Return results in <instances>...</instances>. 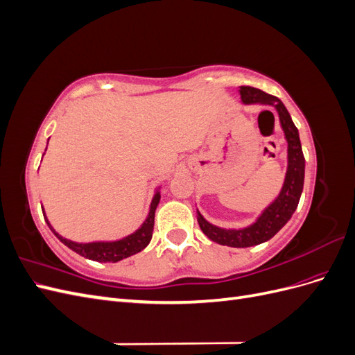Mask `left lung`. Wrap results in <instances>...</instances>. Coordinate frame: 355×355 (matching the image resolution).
I'll return each mask as SVG.
<instances>
[{"label": "left lung", "instance_id": "1", "mask_svg": "<svg viewBox=\"0 0 355 355\" xmlns=\"http://www.w3.org/2000/svg\"><path fill=\"white\" fill-rule=\"evenodd\" d=\"M240 94L244 103L271 105L277 110L288 144V167L280 196L261 214V218L252 227L244 230H222L209 223L198 213V223L201 231L211 241L230 247H250L271 240L295 213L300 194H302L305 178V158L302 146H300L299 132L283 102L272 94H268L259 89L249 87V85H241Z\"/></svg>", "mask_w": 355, "mask_h": 355}]
</instances>
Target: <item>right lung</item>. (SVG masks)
<instances>
[{"instance_id":"obj_1","label":"right lung","mask_w":355,"mask_h":355,"mask_svg":"<svg viewBox=\"0 0 355 355\" xmlns=\"http://www.w3.org/2000/svg\"><path fill=\"white\" fill-rule=\"evenodd\" d=\"M159 202V192H157L155 197L153 198L151 202V209H149V214L146 220L142 223V227L139 228L135 234L128 235V237L118 240V241H96V243H73L71 240L63 239L62 235H59L55 230L51 228V225L49 223L46 214L44 219L47 222V225L50 227V230L53 231V234L56 237L68 245L71 250H73L75 253H78L87 259L92 261H98V262H118L121 259H125V257L136 254L141 250H144L145 247L149 244L153 239V231H154V218H155V209Z\"/></svg>"}]
</instances>
